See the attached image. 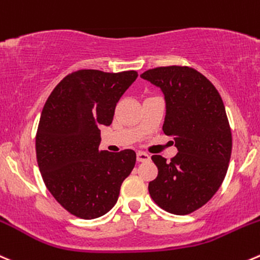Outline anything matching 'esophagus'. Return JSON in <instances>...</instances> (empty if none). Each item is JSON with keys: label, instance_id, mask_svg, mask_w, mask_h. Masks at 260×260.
Masks as SVG:
<instances>
[{"label": "esophagus", "instance_id": "esophagus-1", "mask_svg": "<svg viewBox=\"0 0 260 260\" xmlns=\"http://www.w3.org/2000/svg\"><path fill=\"white\" fill-rule=\"evenodd\" d=\"M137 161L138 162H146V161H150V155H147L146 152H142V151H138Z\"/></svg>", "mask_w": 260, "mask_h": 260}]
</instances>
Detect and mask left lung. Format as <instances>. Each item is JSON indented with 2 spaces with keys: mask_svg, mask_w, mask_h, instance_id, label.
Returning <instances> with one entry per match:
<instances>
[{
  "mask_svg": "<svg viewBox=\"0 0 260 260\" xmlns=\"http://www.w3.org/2000/svg\"><path fill=\"white\" fill-rule=\"evenodd\" d=\"M141 77L162 91V131L178 148L170 162L151 157L158 174L148 191L166 212L189 215L215 196L228 173L233 138L225 105L212 82L190 67H157Z\"/></svg>",
  "mask_w": 260,
  "mask_h": 260,
  "instance_id": "1",
  "label": "left lung"
}]
</instances>
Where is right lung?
<instances>
[{"mask_svg": "<svg viewBox=\"0 0 260 260\" xmlns=\"http://www.w3.org/2000/svg\"><path fill=\"white\" fill-rule=\"evenodd\" d=\"M137 76L80 70L45 102L35 138L38 165L50 194L76 217L92 220L109 212L135 168L133 150H99V128L112 124L118 100Z\"/></svg>", "mask_w": 260, "mask_h": 260, "instance_id": "add662e5", "label": "right lung"}]
</instances>
